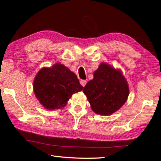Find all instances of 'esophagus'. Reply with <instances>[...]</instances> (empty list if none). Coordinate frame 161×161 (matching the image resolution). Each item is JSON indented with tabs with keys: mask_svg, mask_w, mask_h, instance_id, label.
Instances as JSON below:
<instances>
[{
	"mask_svg": "<svg viewBox=\"0 0 161 161\" xmlns=\"http://www.w3.org/2000/svg\"><path fill=\"white\" fill-rule=\"evenodd\" d=\"M80 84L81 85V86H82V87H85V86L86 85V84H87V81H86V80H81Z\"/></svg>",
	"mask_w": 161,
	"mask_h": 161,
	"instance_id": "esophagus-1",
	"label": "esophagus"
}]
</instances>
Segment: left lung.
<instances>
[{
    "label": "left lung",
    "instance_id": "left-lung-1",
    "mask_svg": "<svg viewBox=\"0 0 161 161\" xmlns=\"http://www.w3.org/2000/svg\"><path fill=\"white\" fill-rule=\"evenodd\" d=\"M83 92L95 114L109 116L125 103L129 96V86L120 70L102 63L94 72Z\"/></svg>",
    "mask_w": 161,
    "mask_h": 161
}]
</instances>
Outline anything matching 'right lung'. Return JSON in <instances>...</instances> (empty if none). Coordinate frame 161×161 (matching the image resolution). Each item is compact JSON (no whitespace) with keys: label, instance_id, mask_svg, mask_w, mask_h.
Returning <instances> with one entry per match:
<instances>
[{"label":"right lung","instance_id":"1","mask_svg":"<svg viewBox=\"0 0 161 161\" xmlns=\"http://www.w3.org/2000/svg\"><path fill=\"white\" fill-rule=\"evenodd\" d=\"M34 92L46 109L63 108L74 93L80 92L83 87L77 76L63 64L40 69L33 83Z\"/></svg>","mask_w":161,"mask_h":161}]
</instances>
